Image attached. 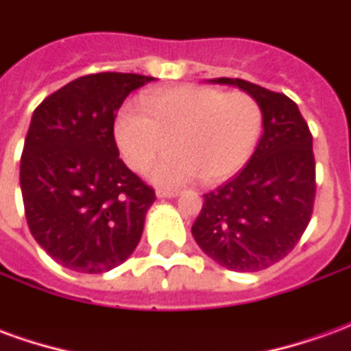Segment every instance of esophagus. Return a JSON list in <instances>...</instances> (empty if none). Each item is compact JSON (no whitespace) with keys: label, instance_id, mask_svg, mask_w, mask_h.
Here are the masks:
<instances>
[{"label":"esophagus","instance_id":"1","mask_svg":"<svg viewBox=\"0 0 351 351\" xmlns=\"http://www.w3.org/2000/svg\"><path fill=\"white\" fill-rule=\"evenodd\" d=\"M178 193H180L178 190H156V197L169 199V197H176Z\"/></svg>","mask_w":351,"mask_h":351}]
</instances>
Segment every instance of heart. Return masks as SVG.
<instances>
[{"mask_svg": "<svg viewBox=\"0 0 351 351\" xmlns=\"http://www.w3.org/2000/svg\"><path fill=\"white\" fill-rule=\"evenodd\" d=\"M146 114L125 108L116 118L114 137L131 167L150 171L160 186L178 188L201 178L214 186L233 176L256 148L263 112L244 92L208 86H178L146 93L141 99Z\"/></svg>", "mask_w": 351, "mask_h": 351, "instance_id": "heart-1", "label": "heart"}]
</instances>
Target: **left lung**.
<instances>
[{
	"label": "left lung",
	"instance_id": "1",
	"mask_svg": "<svg viewBox=\"0 0 351 351\" xmlns=\"http://www.w3.org/2000/svg\"><path fill=\"white\" fill-rule=\"evenodd\" d=\"M258 101L263 135L246 167L205 203L191 235L216 263L237 272L263 271L293 250L308 226L316 195L312 135L299 107L243 79H213Z\"/></svg>",
	"mask_w": 351,
	"mask_h": 351
}]
</instances>
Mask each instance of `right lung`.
I'll use <instances>...</instances> for the list:
<instances>
[{
    "mask_svg": "<svg viewBox=\"0 0 351 351\" xmlns=\"http://www.w3.org/2000/svg\"><path fill=\"white\" fill-rule=\"evenodd\" d=\"M152 80L86 75L34 110L20 190L32 235L65 269L101 274L137 248L156 193L118 158L114 118L123 99Z\"/></svg>",
    "mask_w": 351,
    "mask_h": 351,
    "instance_id": "1",
    "label": "right lung"
}]
</instances>
